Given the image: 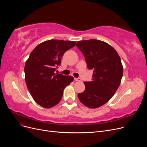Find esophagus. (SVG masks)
<instances>
[{
    "label": "esophagus",
    "mask_w": 147,
    "mask_h": 147,
    "mask_svg": "<svg viewBox=\"0 0 147 147\" xmlns=\"http://www.w3.org/2000/svg\"><path fill=\"white\" fill-rule=\"evenodd\" d=\"M74 80L76 82H80V81H81V79L80 78H74Z\"/></svg>",
    "instance_id": "1"
}]
</instances>
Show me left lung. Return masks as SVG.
Listing matches in <instances>:
<instances>
[{
  "mask_svg": "<svg viewBox=\"0 0 147 147\" xmlns=\"http://www.w3.org/2000/svg\"><path fill=\"white\" fill-rule=\"evenodd\" d=\"M77 47L83 54L88 68L93 70L92 81L84 82L85 90L78 97L89 108L99 107L112 98L121 83V59L112 47L99 40L79 41Z\"/></svg>",
  "mask_w": 147,
  "mask_h": 147,
  "instance_id": "8db88e82",
  "label": "left lung"
}]
</instances>
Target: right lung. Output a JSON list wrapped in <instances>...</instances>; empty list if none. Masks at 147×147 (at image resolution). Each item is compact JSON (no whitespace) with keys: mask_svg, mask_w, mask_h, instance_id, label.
<instances>
[{"mask_svg":"<svg viewBox=\"0 0 147 147\" xmlns=\"http://www.w3.org/2000/svg\"><path fill=\"white\" fill-rule=\"evenodd\" d=\"M76 42L50 40L39 44L31 52L24 66L25 80L30 94L40 106L51 108L60 102L64 88L74 77L55 74L64 53Z\"/></svg>","mask_w":147,"mask_h":147,"instance_id":"add662e5","label":"right lung"}]
</instances>
